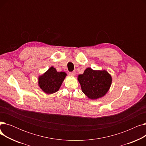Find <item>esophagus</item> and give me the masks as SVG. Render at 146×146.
Segmentation results:
<instances>
[{"instance_id":"1","label":"esophagus","mask_w":146,"mask_h":146,"mask_svg":"<svg viewBox=\"0 0 146 146\" xmlns=\"http://www.w3.org/2000/svg\"><path fill=\"white\" fill-rule=\"evenodd\" d=\"M76 74V72H70L69 73V75L72 76H75Z\"/></svg>"}]
</instances>
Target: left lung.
Returning <instances> with one entry per match:
<instances>
[{
  "instance_id": "1",
  "label": "left lung",
  "mask_w": 146,
  "mask_h": 146,
  "mask_svg": "<svg viewBox=\"0 0 146 146\" xmlns=\"http://www.w3.org/2000/svg\"><path fill=\"white\" fill-rule=\"evenodd\" d=\"M78 80L84 94L89 99L95 100L107 94L112 84V78L105 70H95L88 67L82 74L78 75Z\"/></svg>"
}]
</instances>
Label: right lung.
I'll return each mask as SVG.
<instances>
[{"label":"right lung","instance_id":"obj_1","mask_svg":"<svg viewBox=\"0 0 146 146\" xmlns=\"http://www.w3.org/2000/svg\"><path fill=\"white\" fill-rule=\"evenodd\" d=\"M66 76L65 72H58L56 68L52 66L44 74L39 76L38 86L45 94L50 95L56 93L60 89Z\"/></svg>","mask_w":146,"mask_h":146}]
</instances>
